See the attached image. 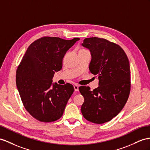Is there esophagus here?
<instances>
[{
	"label": "esophagus",
	"mask_w": 150,
	"mask_h": 150,
	"mask_svg": "<svg viewBox=\"0 0 150 150\" xmlns=\"http://www.w3.org/2000/svg\"><path fill=\"white\" fill-rule=\"evenodd\" d=\"M74 87L75 91H79V86L77 85V84H74Z\"/></svg>",
	"instance_id": "obj_1"
}]
</instances>
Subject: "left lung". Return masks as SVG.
<instances>
[{
  "mask_svg": "<svg viewBox=\"0 0 150 150\" xmlns=\"http://www.w3.org/2000/svg\"><path fill=\"white\" fill-rule=\"evenodd\" d=\"M91 52L89 70L98 75L99 87L80 86L84 98L81 112L87 120L101 124L116 117L127 101L130 90L128 57L118 45L104 38H87L82 44Z\"/></svg>",
  "mask_w": 150,
  "mask_h": 150,
  "instance_id": "left-lung-1",
  "label": "left lung"
}]
</instances>
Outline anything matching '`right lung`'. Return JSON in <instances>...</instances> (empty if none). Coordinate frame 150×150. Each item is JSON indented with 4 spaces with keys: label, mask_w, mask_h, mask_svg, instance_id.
I'll return each mask as SVG.
<instances>
[{
    "label": "right lung",
    "mask_w": 150,
    "mask_h": 150,
    "mask_svg": "<svg viewBox=\"0 0 150 150\" xmlns=\"http://www.w3.org/2000/svg\"><path fill=\"white\" fill-rule=\"evenodd\" d=\"M79 40L42 37L30 45L23 57L16 71V86L25 109L37 120L51 122L62 117L74 88L68 83H52V78L62 68L68 50Z\"/></svg>",
    "instance_id": "add662e5"
}]
</instances>
